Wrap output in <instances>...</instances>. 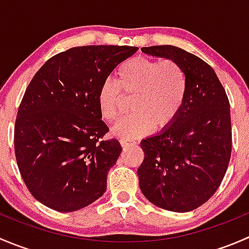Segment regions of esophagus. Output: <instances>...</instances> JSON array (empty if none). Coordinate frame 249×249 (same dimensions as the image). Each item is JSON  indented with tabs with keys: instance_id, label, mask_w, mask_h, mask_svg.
<instances>
[{
	"instance_id": "esophagus-1",
	"label": "esophagus",
	"mask_w": 249,
	"mask_h": 249,
	"mask_svg": "<svg viewBox=\"0 0 249 249\" xmlns=\"http://www.w3.org/2000/svg\"><path fill=\"white\" fill-rule=\"evenodd\" d=\"M120 144H122V147L126 148V147H131V145H135L136 144V142L132 140H126V139H122L120 140Z\"/></svg>"
}]
</instances>
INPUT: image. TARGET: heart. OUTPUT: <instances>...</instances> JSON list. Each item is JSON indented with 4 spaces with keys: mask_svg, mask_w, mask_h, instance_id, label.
Here are the masks:
<instances>
[{
    "mask_svg": "<svg viewBox=\"0 0 249 249\" xmlns=\"http://www.w3.org/2000/svg\"><path fill=\"white\" fill-rule=\"evenodd\" d=\"M188 90L187 74L175 60L136 56L117 70V83L107 79L97 91V107L102 118L115 122L122 112L123 95L135 96L134 114L120 120L112 132L120 139H137L155 126L166 129L183 108Z\"/></svg>",
    "mask_w": 249,
    "mask_h": 249,
    "instance_id": "1",
    "label": "heart"
}]
</instances>
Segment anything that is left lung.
<instances>
[{
  "label": "left lung",
  "mask_w": 249,
  "mask_h": 249,
  "mask_svg": "<svg viewBox=\"0 0 249 249\" xmlns=\"http://www.w3.org/2000/svg\"><path fill=\"white\" fill-rule=\"evenodd\" d=\"M143 53L180 65L188 90L183 108L161 132L141 142V192L155 206L189 212L217 192L231 157V118L227 92L212 67L173 46L143 47Z\"/></svg>",
  "instance_id": "1"
}]
</instances>
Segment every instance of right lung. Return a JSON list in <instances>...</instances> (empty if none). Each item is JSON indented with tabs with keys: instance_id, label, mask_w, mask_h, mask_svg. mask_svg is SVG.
<instances>
[{
	"instance_id": "1",
	"label": "right lung",
	"mask_w": 249,
	"mask_h": 249,
	"mask_svg": "<svg viewBox=\"0 0 249 249\" xmlns=\"http://www.w3.org/2000/svg\"><path fill=\"white\" fill-rule=\"evenodd\" d=\"M139 49L84 46L59 53L37 71L18 109L14 150L32 196L52 210L73 212L104 195L119 141L108 127L97 91L113 70Z\"/></svg>"
}]
</instances>
